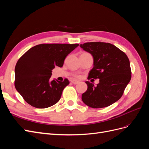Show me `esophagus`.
Wrapping results in <instances>:
<instances>
[{
	"label": "esophagus",
	"instance_id": "34e87169",
	"mask_svg": "<svg viewBox=\"0 0 149 149\" xmlns=\"http://www.w3.org/2000/svg\"><path fill=\"white\" fill-rule=\"evenodd\" d=\"M78 81H77V80H73V81H71V83H73V84H78Z\"/></svg>",
	"mask_w": 149,
	"mask_h": 149
}]
</instances>
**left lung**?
I'll list each match as a JSON object with an SVG mask.
<instances>
[{
	"instance_id": "obj_1",
	"label": "left lung",
	"mask_w": 149,
	"mask_h": 149,
	"mask_svg": "<svg viewBox=\"0 0 149 149\" xmlns=\"http://www.w3.org/2000/svg\"><path fill=\"white\" fill-rule=\"evenodd\" d=\"M80 47L93 57V68L88 78L100 79L96 86L89 81L82 101L93 108L109 106L118 101L131 79L130 61L125 53L114 45L88 42Z\"/></svg>"
}]
</instances>
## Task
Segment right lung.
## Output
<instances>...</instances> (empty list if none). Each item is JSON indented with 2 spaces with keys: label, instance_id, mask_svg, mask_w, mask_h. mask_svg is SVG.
<instances>
[{
  "label": "right lung",
  "instance_id": "1",
  "mask_svg": "<svg viewBox=\"0 0 149 149\" xmlns=\"http://www.w3.org/2000/svg\"><path fill=\"white\" fill-rule=\"evenodd\" d=\"M79 44H40L29 49L15 68V86L24 100L39 109L50 107L60 100L70 82L51 81L53 69L61 68L67 55Z\"/></svg>",
  "mask_w": 149,
  "mask_h": 149
}]
</instances>
